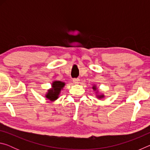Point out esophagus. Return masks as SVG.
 <instances>
[{
    "instance_id": "34e87169",
    "label": "esophagus",
    "mask_w": 150,
    "mask_h": 150,
    "mask_svg": "<svg viewBox=\"0 0 150 150\" xmlns=\"http://www.w3.org/2000/svg\"><path fill=\"white\" fill-rule=\"evenodd\" d=\"M79 81H80V80L77 78H75L73 79V82L75 84H79Z\"/></svg>"
}]
</instances>
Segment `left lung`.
Segmentation results:
<instances>
[{"label": "left lung", "instance_id": "1", "mask_svg": "<svg viewBox=\"0 0 150 150\" xmlns=\"http://www.w3.org/2000/svg\"><path fill=\"white\" fill-rule=\"evenodd\" d=\"M93 90H95V91L96 90V87H95V86H93ZM103 97H104V95H103L98 96V98H103Z\"/></svg>", "mask_w": 150, "mask_h": 150}]
</instances>
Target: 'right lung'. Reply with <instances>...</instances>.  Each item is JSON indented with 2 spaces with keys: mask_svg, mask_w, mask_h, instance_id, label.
<instances>
[{
  "mask_svg": "<svg viewBox=\"0 0 150 150\" xmlns=\"http://www.w3.org/2000/svg\"><path fill=\"white\" fill-rule=\"evenodd\" d=\"M65 83L59 81H55L52 83V88L48 90V92L45 95L47 99L52 101L56 100L59 96L61 90L64 87Z\"/></svg>",
  "mask_w": 150,
  "mask_h": 150,
  "instance_id": "1",
  "label": "right lung"
}]
</instances>
